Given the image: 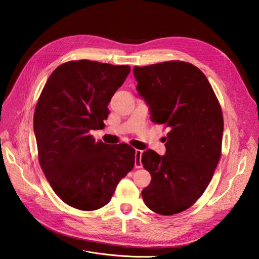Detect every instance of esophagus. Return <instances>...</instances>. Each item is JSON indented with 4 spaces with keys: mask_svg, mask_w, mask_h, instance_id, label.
<instances>
[{
    "mask_svg": "<svg viewBox=\"0 0 259 259\" xmlns=\"http://www.w3.org/2000/svg\"><path fill=\"white\" fill-rule=\"evenodd\" d=\"M142 155H143V151L138 150V149H137V150L135 151V167L136 168H140L143 166Z\"/></svg>",
    "mask_w": 259,
    "mask_h": 259,
    "instance_id": "esophagus-1",
    "label": "esophagus"
}]
</instances>
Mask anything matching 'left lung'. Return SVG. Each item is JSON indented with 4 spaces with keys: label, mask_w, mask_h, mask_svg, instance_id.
Listing matches in <instances>:
<instances>
[{
    "label": "left lung",
    "mask_w": 259,
    "mask_h": 259,
    "mask_svg": "<svg viewBox=\"0 0 259 259\" xmlns=\"http://www.w3.org/2000/svg\"><path fill=\"white\" fill-rule=\"evenodd\" d=\"M133 72L151 121L168 128L165 155L143 152L151 174L143 199L154 213L174 215L195 203L214 175L222 154V108L204 73L189 62L165 61Z\"/></svg>",
    "instance_id": "8db88e82"
}]
</instances>
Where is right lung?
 <instances>
[{
    "label": "right lung",
    "instance_id": "right-lung-1",
    "mask_svg": "<svg viewBox=\"0 0 259 259\" xmlns=\"http://www.w3.org/2000/svg\"><path fill=\"white\" fill-rule=\"evenodd\" d=\"M131 71L92 60L60 65L49 77L33 117L38 161L53 190L68 205L95 210L108 204L135 165V149L96 142L108 104Z\"/></svg>",
    "mask_w": 259,
    "mask_h": 259
}]
</instances>
